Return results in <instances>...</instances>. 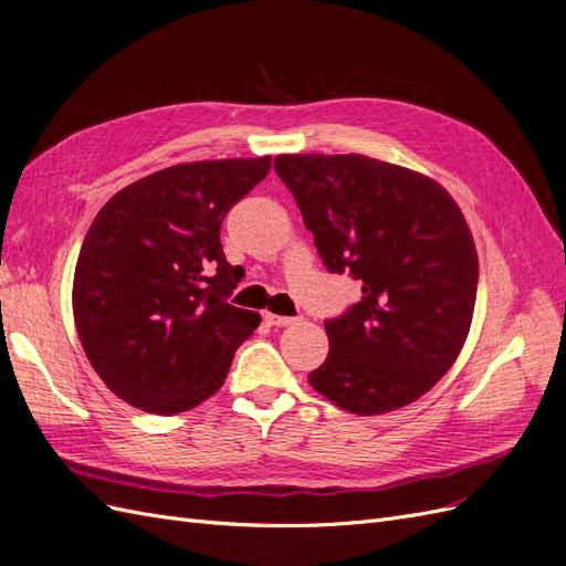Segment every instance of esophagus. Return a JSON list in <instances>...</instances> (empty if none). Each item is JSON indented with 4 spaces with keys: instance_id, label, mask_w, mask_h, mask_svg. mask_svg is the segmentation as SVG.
Returning <instances> with one entry per match:
<instances>
[{
    "instance_id": "1",
    "label": "esophagus",
    "mask_w": 566,
    "mask_h": 566,
    "mask_svg": "<svg viewBox=\"0 0 566 566\" xmlns=\"http://www.w3.org/2000/svg\"><path fill=\"white\" fill-rule=\"evenodd\" d=\"M264 321H266L269 325H276V328H283V325H293V323H295V318L279 316V314H271V312L264 314Z\"/></svg>"
}]
</instances>
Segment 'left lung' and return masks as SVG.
<instances>
[{
    "label": "left lung",
    "mask_w": 566,
    "mask_h": 566,
    "mask_svg": "<svg viewBox=\"0 0 566 566\" xmlns=\"http://www.w3.org/2000/svg\"><path fill=\"white\" fill-rule=\"evenodd\" d=\"M323 264L361 281V302L325 321L331 352L310 373L356 416L413 403L465 345L479 260L451 193L413 169L358 153L276 156Z\"/></svg>",
    "instance_id": "1"
}]
</instances>
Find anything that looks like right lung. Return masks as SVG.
<instances>
[{
	"instance_id": "add662e5",
	"label": "right lung",
	"mask_w": 566,
	"mask_h": 566,
	"mask_svg": "<svg viewBox=\"0 0 566 566\" xmlns=\"http://www.w3.org/2000/svg\"><path fill=\"white\" fill-rule=\"evenodd\" d=\"M271 156L165 167L117 191L84 235L75 328L106 387L146 413L191 410L224 385L262 316L229 304L243 269L219 229Z\"/></svg>"
}]
</instances>
